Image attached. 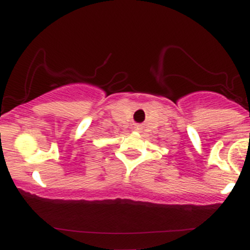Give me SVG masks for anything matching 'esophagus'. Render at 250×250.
Instances as JSON below:
<instances>
[{"instance_id": "1", "label": "esophagus", "mask_w": 250, "mask_h": 250, "mask_svg": "<svg viewBox=\"0 0 250 250\" xmlns=\"http://www.w3.org/2000/svg\"><path fill=\"white\" fill-rule=\"evenodd\" d=\"M135 128H136V129H139V128H140V125H136V127H135Z\"/></svg>"}]
</instances>
